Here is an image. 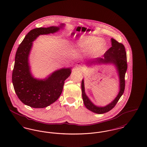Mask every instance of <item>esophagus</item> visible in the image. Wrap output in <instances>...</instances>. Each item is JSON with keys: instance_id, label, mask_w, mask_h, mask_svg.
<instances>
[{"instance_id": "34e87169", "label": "esophagus", "mask_w": 147, "mask_h": 147, "mask_svg": "<svg viewBox=\"0 0 147 147\" xmlns=\"http://www.w3.org/2000/svg\"><path fill=\"white\" fill-rule=\"evenodd\" d=\"M77 65L78 66H79V67H80V64H77Z\"/></svg>"}]
</instances>
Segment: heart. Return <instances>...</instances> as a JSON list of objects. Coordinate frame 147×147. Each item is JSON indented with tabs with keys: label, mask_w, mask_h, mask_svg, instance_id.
I'll use <instances>...</instances> for the list:
<instances>
[{
	"label": "heart",
	"mask_w": 147,
	"mask_h": 147,
	"mask_svg": "<svg viewBox=\"0 0 147 147\" xmlns=\"http://www.w3.org/2000/svg\"><path fill=\"white\" fill-rule=\"evenodd\" d=\"M77 47L83 50H88L92 48V56H96L101 54L105 51L106 43L96 37H84L80 39L77 42Z\"/></svg>",
	"instance_id": "heart-1"
}]
</instances>
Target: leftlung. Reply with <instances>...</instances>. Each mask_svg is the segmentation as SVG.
<instances>
[{"label": "left lung", "mask_w": 147, "mask_h": 147, "mask_svg": "<svg viewBox=\"0 0 147 147\" xmlns=\"http://www.w3.org/2000/svg\"><path fill=\"white\" fill-rule=\"evenodd\" d=\"M111 40L112 46L105 52L104 55V57L96 58L88 64L112 63L116 65L119 72V91L117 97L110 104L106 105L105 107L96 106L91 102L90 99L86 96L85 92L84 80H83L82 82V98L84 105L90 111L98 114H102L112 110L116 105L121 96L123 95L125 88V78L126 70L127 69V55L125 47L122 43L117 41L116 40L111 38Z\"/></svg>", "instance_id": "left-lung-1"}]
</instances>
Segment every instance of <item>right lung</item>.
Here are the masks:
<instances>
[{"mask_svg": "<svg viewBox=\"0 0 147 147\" xmlns=\"http://www.w3.org/2000/svg\"><path fill=\"white\" fill-rule=\"evenodd\" d=\"M63 25L31 30L17 49L12 82L18 97L25 105L34 108H43L55 102L62 92L64 80L70 76V68H62L53 72L48 78L37 79L31 75L28 64L32 41L39 35L56 32Z\"/></svg>", "mask_w": 147, "mask_h": 147, "instance_id": "1", "label": "right lung"}]
</instances>
